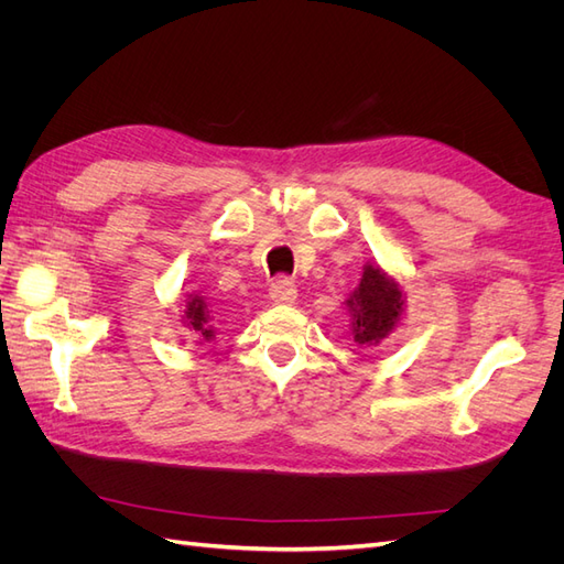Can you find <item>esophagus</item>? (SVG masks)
Instances as JSON below:
<instances>
[{"instance_id":"obj_1","label":"esophagus","mask_w":564,"mask_h":564,"mask_svg":"<svg viewBox=\"0 0 564 564\" xmlns=\"http://www.w3.org/2000/svg\"><path fill=\"white\" fill-rule=\"evenodd\" d=\"M296 284L286 278H280L278 282L270 284V301L278 305H292L296 301Z\"/></svg>"}]
</instances>
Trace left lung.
<instances>
[{"label": "left lung", "instance_id": "8db88e82", "mask_svg": "<svg viewBox=\"0 0 564 564\" xmlns=\"http://www.w3.org/2000/svg\"><path fill=\"white\" fill-rule=\"evenodd\" d=\"M350 313V336L360 348H373L400 327L406 294L398 278L388 275L379 263L362 268L360 284L346 299Z\"/></svg>", "mask_w": 564, "mask_h": 564}]
</instances>
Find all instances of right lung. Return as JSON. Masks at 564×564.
Instances as JSON below:
<instances>
[{
    "label": "right lung",
    "instance_id": "add662e5",
    "mask_svg": "<svg viewBox=\"0 0 564 564\" xmlns=\"http://www.w3.org/2000/svg\"><path fill=\"white\" fill-rule=\"evenodd\" d=\"M212 319L214 317H212V311H209L207 301H204V296L197 294V292L187 294L181 322H183V327L193 332V336L199 338V344H202V340H212L216 336V332L212 327Z\"/></svg>",
    "mask_w": 564,
    "mask_h": 564
}]
</instances>
